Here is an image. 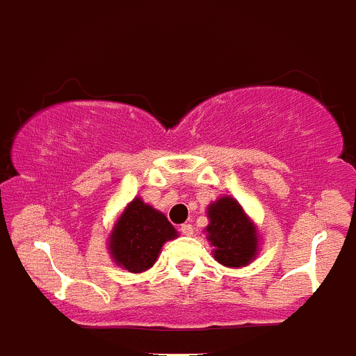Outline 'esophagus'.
Returning <instances> with one entry per match:
<instances>
[{"label": "esophagus", "mask_w": 356, "mask_h": 356, "mask_svg": "<svg viewBox=\"0 0 356 356\" xmlns=\"http://www.w3.org/2000/svg\"><path fill=\"white\" fill-rule=\"evenodd\" d=\"M180 232L184 235H193L194 234V228H193V225H191V222H185V225L180 226Z\"/></svg>", "instance_id": "esophagus-1"}]
</instances>
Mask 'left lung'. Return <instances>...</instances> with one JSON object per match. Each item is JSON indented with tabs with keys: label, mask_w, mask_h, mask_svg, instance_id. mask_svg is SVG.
<instances>
[{
	"label": "left lung",
	"mask_w": 356,
	"mask_h": 356,
	"mask_svg": "<svg viewBox=\"0 0 356 356\" xmlns=\"http://www.w3.org/2000/svg\"><path fill=\"white\" fill-rule=\"evenodd\" d=\"M207 241L213 246V259L226 267H244L257 257L259 234L246 212L234 197L222 196L209 205Z\"/></svg>",
	"instance_id": "left-lung-1"
}]
</instances>
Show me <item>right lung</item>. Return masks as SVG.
<instances>
[{
    "label": "right lung",
    "mask_w": 356,
    "mask_h": 356,
    "mask_svg": "<svg viewBox=\"0 0 356 356\" xmlns=\"http://www.w3.org/2000/svg\"><path fill=\"white\" fill-rule=\"evenodd\" d=\"M176 229L168 217L135 197L119 216L108 238L114 262L130 273H143L159 259L163 242L172 241Z\"/></svg>",
    "instance_id": "obj_1"
}]
</instances>
